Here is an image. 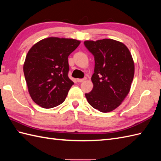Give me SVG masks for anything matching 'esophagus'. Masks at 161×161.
<instances>
[{
	"label": "esophagus",
	"mask_w": 161,
	"mask_h": 161,
	"mask_svg": "<svg viewBox=\"0 0 161 161\" xmlns=\"http://www.w3.org/2000/svg\"><path fill=\"white\" fill-rule=\"evenodd\" d=\"M85 80H86V78H83V79H77V81H78V82H83V81H84Z\"/></svg>",
	"instance_id": "esophagus-1"
}]
</instances>
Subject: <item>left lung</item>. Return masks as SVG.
<instances>
[{"label":"left lung","instance_id":"8db88e82","mask_svg":"<svg viewBox=\"0 0 161 161\" xmlns=\"http://www.w3.org/2000/svg\"><path fill=\"white\" fill-rule=\"evenodd\" d=\"M84 43L95 59L91 77L93 88L85 96L91 107L100 112L114 111L131 88L134 76L131 54L124 43L114 39L86 41Z\"/></svg>","mask_w":161,"mask_h":161}]
</instances>
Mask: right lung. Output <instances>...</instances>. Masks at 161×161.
Instances as JSON below:
<instances>
[{
  "mask_svg": "<svg viewBox=\"0 0 161 161\" xmlns=\"http://www.w3.org/2000/svg\"><path fill=\"white\" fill-rule=\"evenodd\" d=\"M80 42L49 37L35 44L28 51L23 72L29 93L40 107L50 108L63 103L74 84L68 76V57Z\"/></svg>",
  "mask_w": 161,
  "mask_h": 161,
  "instance_id": "1",
  "label": "right lung"
}]
</instances>
